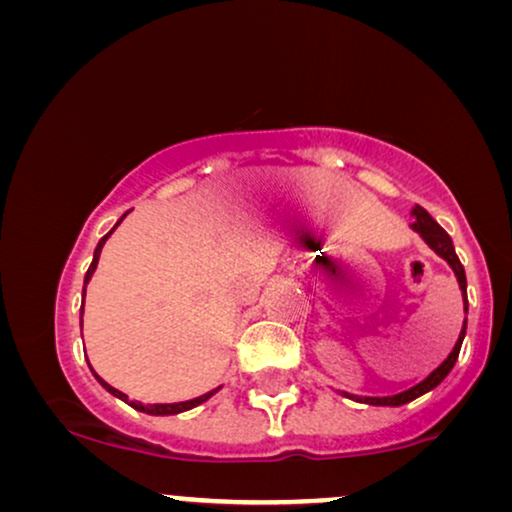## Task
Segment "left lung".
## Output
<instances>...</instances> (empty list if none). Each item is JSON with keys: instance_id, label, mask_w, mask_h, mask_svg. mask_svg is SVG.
Returning a JSON list of instances; mask_svg holds the SVG:
<instances>
[{"instance_id": "left-lung-1", "label": "left lung", "mask_w": 512, "mask_h": 512, "mask_svg": "<svg viewBox=\"0 0 512 512\" xmlns=\"http://www.w3.org/2000/svg\"><path fill=\"white\" fill-rule=\"evenodd\" d=\"M411 216H414V223H411V228H414V231L419 233L421 238H424V243L428 245V248L436 252L438 257H443V260L450 264L452 272H455L457 284H460V291H462V298H464V315H467V308H469V305H467V276H464V267L460 264V257L455 255V245H452L450 236L443 231V228L438 226L436 221H433V216L428 214L424 207H419V204L411 209ZM464 332H467V317H464L462 332H460V337H457L455 346H452L450 356L445 358V361L440 363V366L433 370L428 378L421 380V383H416L414 387H409V390L399 392V395H392V397H358V395H349V392H342V395L354 399V402L373 404V407H402V404L411 402V399L426 395V392H431L433 387H438L445 378H448L452 366H455L457 356H460V346H462Z\"/></svg>"}]
</instances>
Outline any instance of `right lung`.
Masks as SVG:
<instances>
[{
  "label": "right lung",
  "mask_w": 512,
  "mask_h": 512,
  "mask_svg": "<svg viewBox=\"0 0 512 512\" xmlns=\"http://www.w3.org/2000/svg\"><path fill=\"white\" fill-rule=\"evenodd\" d=\"M125 216H127V214H125ZM125 216H122V219H125ZM122 219L115 223V228L120 226ZM115 228H113V231H115ZM113 231H110V233H113ZM110 233H108V236H103L101 240H98L96 250H93V262H91V267H88V272H86V276H84V293H86V284H88V281H91L93 272H96V267H98V257H101V250H103L105 240L110 238ZM81 315H84V303H81ZM91 373H93V368H91ZM93 375H96V373H93ZM96 380H98V383H101V385L105 387V390H108L110 395H113V397L122 399V402H127L129 407H132V409L144 411V414H151V416H170V414H180V411H187V409H195V407H199V404H202V402H207V399H209L211 395H214V392H219V387H216V390L207 392V395L195 397V399H187V402H175V404H142V402H134V399H129V397L125 395V392L115 390L113 385L105 383V380L101 378V375H96Z\"/></svg>",
  "instance_id": "add662e5"
}]
</instances>
